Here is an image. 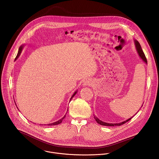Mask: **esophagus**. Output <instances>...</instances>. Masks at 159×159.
<instances>
[{"label":"esophagus","mask_w":159,"mask_h":159,"mask_svg":"<svg viewBox=\"0 0 159 159\" xmlns=\"http://www.w3.org/2000/svg\"><path fill=\"white\" fill-rule=\"evenodd\" d=\"M83 85H84V86H91V82L89 80H84V82L83 83Z\"/></svg>","instance_id":"1"}]
</instances>
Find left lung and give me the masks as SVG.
<instances>
[{
	"label": "left lung",
	"instance_id": "8db88e82",
	"mask_svg": "<svg viewBox=\"0 0 159 159\" xmlns=\"http://www.w3.org/2000/svg\"><path fill=\"white\" fill-rule=\"evenodd\" d=\"M134 42H135V47H136V49H137V53H138V54H139V57L142 59V60H143L144 62H145L146 63V64H147V59H146V56H145V55H144V52H143L142 48H141V45H140V43H139V42L137 41V40H134ZM132 118L128 119L127 120L124 121H123V122L119 123H105V122H103V121L100 120L96 116L94 115V118L95 119V120H96V121H97L98 124H100V125H103V126H111L122 125L125 124V123H126L127 121H130V120L132 119Z\"/></svg>",
	"mask_w": 159,
	"mask_h": 159
}]
</instances>
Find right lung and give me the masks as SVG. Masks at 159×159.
Wrapping results in <instances>:
<instances>
[{
	"instance_id": "obj_1",
	"label": "right lung",
	"mask_w": 159,
	"mask_h": 159,
	"mask_svg": "<svg viewBox=\"0 0 159 159\" xmlns=\"http://www.w3.org/2000/svg\"><path fill=\"white\" fill-rule=\"evenodd\" d=\"M23 47H24V45H22V46H20V48H19V50H18V54H17V56H16V57L15 59H17V58L19 57V56H20V53L22 52V49H23ZM77 92V91H76L75 93H73V94L72 95V97H71V98H70V101H71V100L73 98V97L74 96H75V95L76 94ZM65 116H66V114L64 116V117H62V118L61 120H59V121H56V122H54V123H50V124H48L47 125H48V126H52V125H56L60 124L61 123H62V120L65 119Z\"/></svg>"
}]
</instances>
